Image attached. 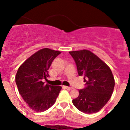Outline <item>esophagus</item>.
I'll list each match as a JSON object with an SVG mask.
<instances>
[{
	"label": "esophagus",
	"instance_id": "1",
	"mask_svg": "<svg viewBox=\"0 0 130 130\" xmlns=\"http://www.w3.org/2000/svg\"><path fill=\"white\" fill-rule=\"evenodd\" d=\"M65 88L67 90H72L73 89V88L72 87H69V86H65Z\"/></svg>",
	"mask_w": 130,
	"mask_h": 130
}]
</instances>
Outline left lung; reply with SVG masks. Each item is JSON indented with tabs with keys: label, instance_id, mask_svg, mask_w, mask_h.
Returning a JSON list of instances; mask_svg holds the SVG:
<instances>
[{
	"label": "left lung",
	"instance_id": "obj_1",
	"mask_svg": "<svg viewBox=\"0 0 130 130\" xmlns=\"http://www.w3.org/2000/svg\"><path fill=\"white\" fill-rule=\"evenodd\" d=\"M76 64L77 73L84 75L85 88L79 90L72 103L79 111L92 114L99 111L109 101L115 79L109 66L88 50L69 52Z\"/></svg>",
	"mask_w": 130,
	"mask_h": 130
}]
</instances>
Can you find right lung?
I'll list each match as a JSON object with an SVG mask.
<instances>
[{
	"mask_svg": "<svg viewBox=\"0 0 130 130\" xmlns=\"http://www.w3.org/2000/svg\"><path fill=\"white\" fill-rule=\"evenodd\" d=\"M60 51L40 50L29 57L17 70L15 82L23 99L29 108L42 112L52 107L61 90L60 86L44 84L49 77L48 69Z\"/></svg>",
	"mask_w": 130,
	"mask_h": 130,
	"instance_id": "obj_1",
	"label": "right lung"
}]
</instances>
